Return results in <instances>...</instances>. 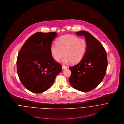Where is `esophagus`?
<instances>
[{"label":"esophagus","instance_id":"esophagus-1","mask_svg":"<svg viewBox=\"0 0 124 124\" xmlns=\"http://www.w3.org/2000/svg\"><path fill=\"white\" fill-rule=\"evenodd\" d=\"M67 69V67L66 66H65V65H62V69L63 70H65V69Z\"/></svg>","mask_w":124,"mask_h":124}]
</instances>
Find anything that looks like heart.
I'll use <instances>...</instances> for the list:
<instances>
[{"instance_id":"b5f03b06","label":"heart","mask_w":124,"mask_h":124,"mask_svg":"<svg viewBox=\"0 0 124 124\" xmlns=\"http://www.w3.org/2000/svg\"><path fill=\"white\" fill-rule=\"evenodd\" d=\"M87 50L86 40L73 35L67 34L60 37L51 46V53L53 59L59 62L64 55L62 62H71L72 64L79 62L84 57Z\"/></svg>"}]
</instances>
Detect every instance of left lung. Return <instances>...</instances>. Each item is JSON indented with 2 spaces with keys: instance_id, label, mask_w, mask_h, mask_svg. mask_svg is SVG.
I'll return each instance as SVG.
<instances>
[{
  "instance_id": "8db88e82",
  "label": "left lung",
  "mask_w": 124,
  "mask_h": 124,
  "mask_svg": "<svg viewBox=\"0 0 124 124\" xmlns=\"http://www.w3.org/2000/svg\"><path fill=\"white\" fill-rule=\"evenodd\" d=\"M76 33L85 37L87 50L80 62L69 67L71 72L69 83L76 90L86 92L96 87L103 80L107 67V55L101 43L88 32Z\"/></svg>"
}]
</instances>
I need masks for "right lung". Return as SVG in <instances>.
Instances as JSON below:
<instances>
[{"label": "right lung", "mask_w": 124, "mask_h": 124, "mask_svg": "<svg viewBox=\"0 0 124 124\" xmlns=\"http://www.w3.org/2000/svg\"><path fill=\"white\" fill-rule=\"evenodd\" d=\"M56 32H37L24 43L17 61L19 78L24 86L35 93H43L51 87L62 65L52 57L51 46Z\"/></svg>", "instance_id": "obj_1"}]
</instances>
